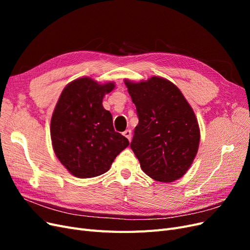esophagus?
<instances>
[{"instance_id": "1", "label": "esophagus", "mask_w": 250, "mask_h": 250, "mask_svg": "<svg viewBox=\"0 0 250 250\" xmlns=\"http://www.w3.org/2000/svg\"><path fill=\"white\" fill-rule=\"evenodd\" d=\"M123 135L128 139V141H131V130L130 129H126L123 132Z\"/></svg>"}]
</instances>
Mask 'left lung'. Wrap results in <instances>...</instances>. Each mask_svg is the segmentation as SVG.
<instances>
[{
  "instance_id": "left-lung-1",
  "label": "left lung",
  "mask_w": 250,
  "mask_h": 250,
  "mask_svg": "<svg viewBox=\"0 0 250 250\" xmlns=\"http://www.w3.org/2000/svg\"><path fill=\"white\" fill-rule=\"evenodd\" d=\"M139 124L130 147L148 176L162 183L183 177L197 154V119L179 88L167 79L125 80Z\"/></svg>"
}]
</instances>
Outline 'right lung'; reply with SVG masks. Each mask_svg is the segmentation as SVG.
Returning <instances> with one entry per match:
<instances>
[{
  "instance_id": "obj_1",
  "label": "right lung",
  "mask_w": 250,
  "mask_h": 250,
  "mask_svg": "<svg viewBox=\"0 0 250 250\" xmlns=\"http://www.w3.org/2000/svg\"><path fill=\"white\" fill-rule=\"evenodd\" d=\"M113 88V82L99 84L88 77L74 80L62 90L52 115L53 149L60 163L78 178L107 172L129 145L113 129L111 113L102 105L104 95Z\"/></svg>"
}]
</instances>
